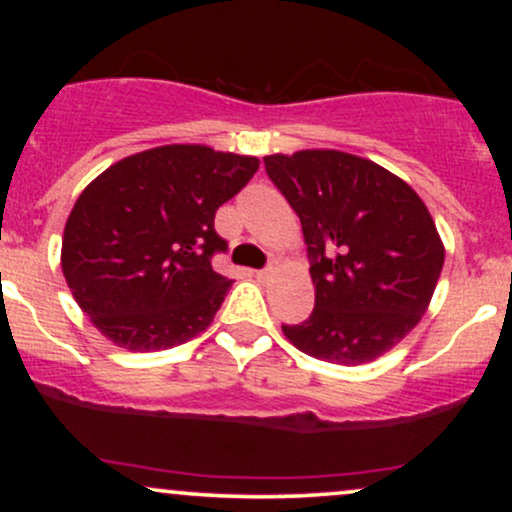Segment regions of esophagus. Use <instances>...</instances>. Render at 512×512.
<instances>
[{
    "mask_svg": "<svg viewBox=\"0 0 512 512\" xmlns=\"http://www.w3.org/2000/svg\"><path fill=\"white\" fill-rule=\"evenodd\" d=\"M269 274H272V267H267V269H257V272H255L257 279H267Z\"/></svg>",
    "mask_w": 512,
    "mask_h": 512,
    "instance_id": "obj_1",
    "label": "esophagus"
}]
</instances>
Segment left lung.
<instances>
[{"label": "left lung", "instance_id": "8db88e82", "mask_svg": "<svg viewBox=\"0 0 512 512\" xmlns=\"http://www.w3.org/2000/svg\"><path fill=\"white\" fill-rule=\"evenodd\" d=\"M269 180L303 226L315 308L281 325L303 354L361 366L402 342L426 313L445 250L404 180L332 149L264 156Z\"/></svg>", "mask_w": 512, "mask_h": 512}]
</instances>
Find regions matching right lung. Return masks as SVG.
I'll use <instances>...</instances> for the list:
<instances>
[{"label":"right lung","instance_id":"obj_1","mask_svg":"<svg viewBox=\"0 0 512 512\" xmlns=\"http://www.w3.org/2000/svg\"><path fill=\"white\" fill-rule=\"evenodd\" d=\"M257 168L255 156L170 144L122 158L81 192L64 226L62 272L110 342L158 351L207 330L233 284L211 267L228 250L216 209Z\"/></svg>","mask_w":512,"mask_h":512}]
</instances>
